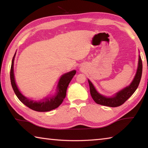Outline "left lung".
<instances>
[{"label":"left lung","mask_w":148,"mask_h":148,"mask_svg":"<svg viewBox=\"0 0 148 148\" xmlns=\"http://www.w3.org/2000/svg\"><path fill=\"white\" fill-rule=\"evenodd\" d=\"M142 73V61L140 56H139L138 60V66L137 72L134 78L129 86L125 87L121 91L117 92L116 95L112 97H106L99 94L96 91V89L92 84L91 82L88 80L90 93L92 97V99L97 104L103 105L109 107H117L122 105L124 102L129 99L130 97L134 93L136 89L138 87L140 79H141Z\"/></svg>","instance_id":"left-lung-1"}]
</instances>
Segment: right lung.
<instances>
[{"instance_id":"right-lung-1","label":"right lung","mask_w":148,"mask_h":148,"mask_svg":"<svg viewBox=\"0 0 148 148\" xmlns=\"http://www.w3.org/2000/svg\"><path fill=\"white\" fill-rule=\"evenodd\" d=\"M15 56H16V53L14 55L10 69V80L12 88H13L15 94L16 95L17 97L19 99V101L25 106L29 107V108L36 112H48L59 107L63 101L65 97H66L67 87H68L69 84L72 80V77L76 74V71H72L62 75L59 82L57 93L56 95L51 97H49V98L45 99L39 102L31 101V100L25 97L19 92L16 84L14 74V61Z\"/></svg>"}]
</instances>
